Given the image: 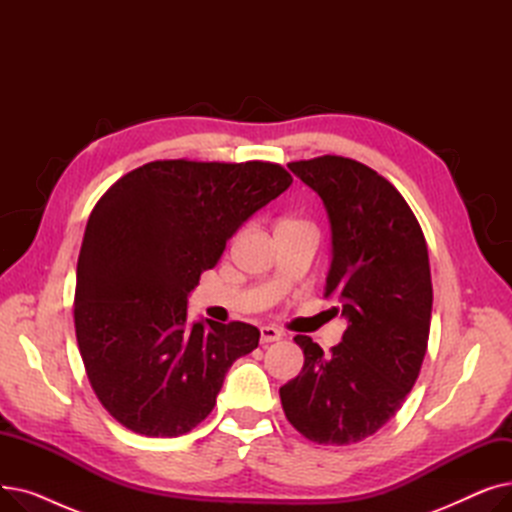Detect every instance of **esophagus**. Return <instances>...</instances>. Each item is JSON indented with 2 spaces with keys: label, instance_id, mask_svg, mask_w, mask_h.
<instances>
[{
  "label": "esophagus",
  "instance_id": "1",
  "mask_svg": "<svg viewBox=\"0 0 512 512\" xmlns=\"http://www.w3.org/2000/svg\"><path fill=\"white\" fill-rule=\"evenodd\" d=\"M280 338H282V332H280L278 328H274V326H263V328H261V342H263V344L276 342V340H280Z\"/></svg>",
  "mask_w": 512,
  "mask_h": 512
}]
</instances>
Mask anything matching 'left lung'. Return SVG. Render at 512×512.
I'll list each match as a JSON object with an SVG mask.
<instances>
[{"label": "left lung", "instance_id": "8db88e82", "mask_svg": "<svg viewBox=\"0 0 512 512\" xmlns=\"http://www.w3.org/2000/svg\"><path fill=\"white\" fill-rule=\"evenodd\" d=\"M321 197L332 230L324 297L346 319L330 355L297 336L305 365L280 388L288 421L317 444L344 446L386 425L411 392L429 338L432 274L421 226L407 201L355 159L292 161Z\"/></svg>", "mask_w": 512, "mask_h": 512}]
</instances>
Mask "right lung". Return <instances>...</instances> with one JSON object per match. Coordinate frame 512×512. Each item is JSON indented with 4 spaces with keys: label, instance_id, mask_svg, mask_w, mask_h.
I'll list each match as a JSON object with an SVG mask.
<instances>
[{
    "label": "right lung",
    "instance_id": "add662e5",
    "mask_svg": "<svg viewBox=\"0 0 512 512\" xmlns=\"http://www.w3.org/2000/svg\"><path fill=\"white\" fill-rule=\"evenodd\" d=\"M290 184L270 161L164 159L122 176L91 211L76 265V340L101 405L130 432H191L232 363L257 348L251 324H188V294Z\"/></svg>",
    "mask_w": 512,
    "mask_h": 512
}]
</instances>
